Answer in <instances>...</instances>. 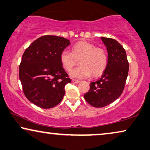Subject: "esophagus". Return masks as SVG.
<instances>
[{
	"label": "esophagus",
	"instance_id": "34e87169",
	"mask_svg": "<svg viewBox=\"0 0 150 150\" xmlns=\"http://www.w3.org/2000/svg\"><path fill=\"white\" fill-rule=\"evenodd\" d=\"M80 82V80H75V79H73L72 80V82H74V83H76V84L79 83Z\"/></svg>",
	"mask_w": 150,
	"mask_h": 150
}]
</instances>
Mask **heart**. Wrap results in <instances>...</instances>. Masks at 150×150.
Masks as SVG:
<instances>
[{
	"mask_svg": "<svg viewBox=\"0 0 150 150\" xmlns=\"http://www.w3.org/2000/svg\"><path fill=\"white\" fill-rule=\"evenodd\" d=\"M62 66L70 71L78 62L80 66L71 71L72 77L85 79L100 76L108 66V57L105 50L96 47L92 43L80 41L71 47V51L65 49L60 54Z\"/></svg>",
	"mask_w": 150,
	"mask_h": 150,
	"instance_id": "obj_1",
	"label": "heart"
}]
</instances>
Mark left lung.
Masks as SVG:
<instances>
[{
  "label": "left lung",
  "instance_id": "8db88e82",
  "mask_svg": "<svg viewBox=\"0 0 150 150\" xmlns=\"http://www.w3.org/2000/svg\"><path fill=\"white\" fill-rule=\"evenodd\" d=\"M107 48L108 63L103 75L90 83V89L84 95L93 107L102 108L112 103L122 94L128 76L129 64L127 53L118 41L101 37Z\"/></svg>",
  "mask_w": 150,
  "mask_h": 150
}]
</instances>
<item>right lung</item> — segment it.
<instances>
[{"mask_svg": "<svg viewBox=\"0 0 150 150\" xmlns=\"http://www.w3.org/2000/svg\"><path fill=\"white\" fill-rule=\"evenodd\" d=\"M70 45L60 36L46 35L34 40L23 53L19 80L26 98L44 109L55 107L64 97L71 79L63 68L60 54Z\"/></svg>", "mask_w": 150, "mask_h": 150, "instance_id": "1", "label": "right lung"}]
</instances>
